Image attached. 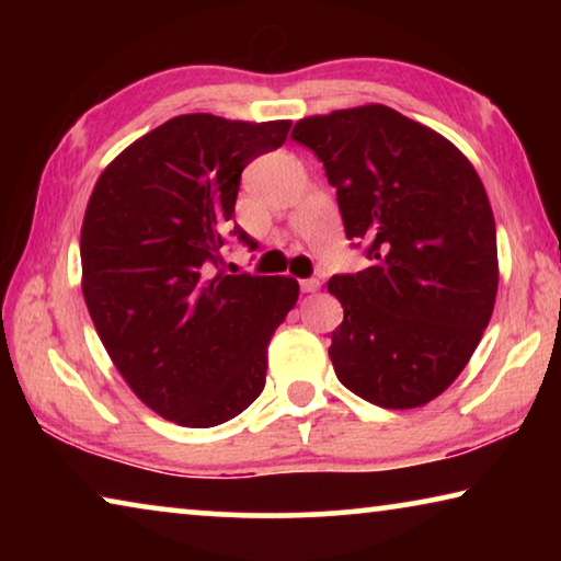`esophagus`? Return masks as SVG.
<instances>
[{
	"mask_svg": "<svg viewBox=\"0 0 561 561\" xmlns=\"http://www.w3.org/2000/svg\"><path fill=\"white\" fill-rule=\"evenodd\" d=\"M299 287H301V291H304V294H311V291H317V289L321 287V282H319V279H314V277H311V279H301V282H299Z\"/></svg>",
	"mask_w": 561,
	"mask_h": 561,
	"instance_id": "1",
	"label": "esophagus"
}]
</instances>
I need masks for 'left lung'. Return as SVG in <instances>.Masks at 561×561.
Masks as SVG:
<instances>
[{
  "instance_id": "1",
  "label": "left lung",
  "mask_w": 561,
  "mask_h": 561,
  "mask_svg": "<svg viewBox=\"0 0 561 561\" xmlns=\"http://www.w3.org/2000/svg\"><path fill=\"white\" fill-rule=\"evenodd\" d=\"M297 144L324 163L348 240L371 267L336 274V378L403 411L433 401L468 366L497 297L495 217L480 175L440 133L381 103L301 118Z\"/></svg>"
}]
</instances>
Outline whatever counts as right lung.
<instances>
[{"mask_svg":"<svg viewBox=\"0 0 561 561\" xmlns=\"http://www.w3.org/2000/svg\"><path fill=\"white\" fill-rule=\"evenodd\" d=\"M291 121L185 113L130 144L96 180L81 225V289L123 381L150 411L213 428L262 393L267 346L299 284L225 274L220 247L247 163Z\"/></svg>","mask_w":561,"mask_h":561,"instance_id":"right-lung-1","label":"right lung"}]
</instances>
